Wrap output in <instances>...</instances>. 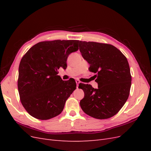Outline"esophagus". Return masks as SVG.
<instances>
[{
    "label": "esophagus",
    "instance_id": "34e87169",
    "mask_svg": "<svg viewBox=\"0 0 151 151\" xmlns=\"http://www.w3.org/2000/svg\"><path fill=\"white\" fill-rule=\"evenodd\" d=\"M76 84H77V88H78L79 84V83H81V82H80V81H79V80H76Z\"/></svg>",
    "mask_w": 151,
    "mask_h": 151
}]
</instances>
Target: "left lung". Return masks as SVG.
Listing matches in <instances>:
<instances>
[{
    "label": "left lung",
    "mask_w": 151,
    "mask_h": 151,
    "mask_svg": "<svg viewBox=\"0 0 151 151\" xmlns=\"http://www.w3.org/2000/svg\"><path fill=\"white\" fill-rule=\"evenodd\" d=\"M79 50L88 62L89 70L96 74L98 88L80 83L84 97L80 106L83 111L97 119L115 115L129 98L132 76L129 62L119 50L111 45L79 41Z\"/></svg>",
    "instance_id": "obj_1"
}]
</instances>
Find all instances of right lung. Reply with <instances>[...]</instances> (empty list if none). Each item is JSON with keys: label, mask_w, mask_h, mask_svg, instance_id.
Returning a JSON list of instances; mask_svg holds the SVG:
<instances>
[{"label": "right lung", "mask_w": 151, "mask_h": 151, "mask_svg": "<svg viewBox=\"0 0 151 151\" xmlns=\"http://www.w3.org/2000/svg\"><path fill=\"white\" fill-rule=\"evenodd\" d=\"M79 40H53L38 43L22 57L17 88L21 102L31 116L48 120L60 114L65 101L76 89L74 79L63 81L60 67H67L69 55L79 49Z\"/></svg>", "instance_id": "add662e5"}]
</instances>
